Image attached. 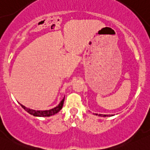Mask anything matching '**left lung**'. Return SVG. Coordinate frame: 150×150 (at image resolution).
<instances>
[{
    "instance_id": "left-lung-1",
    "label": "left lung",
    "mask_w": 150,
    "mask_h": 150,
    "mask_svg": "<svg viewBox=\"0 0 150 150\" xmlns=\"http://www.w3.org/2000/svg\"><path fill=\"white\" fill-rule=\"evenodd\" d=\"M96 115H98V114H96ZM99 116H103V117H106V116H112V115H102V114H99Z\"/></svg>"
}]
</instances>
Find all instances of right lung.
I'll use <instances>...</instances> for the list:
<instances>
[{"mask_svg":"<svg viewBox=\"0 0 150 150\" xmlns=\"http://www.w3.org/2000/svg\"><path fill=\"white\" fill-rule=\"evenodd\" d=\"M64 98L62 99V100L59 103L57 107L54 108L52 109H50V110H33V109H30L24 106L23 105L21 104V105L23 108L26 110L27 112H29L30 114L31 115H34V116H37V117H50V116L54 115L59 111L62 108V106H63L64 104Z\"/></svg>","mask_w":150,"mask_h":150,"instance_id":"add662e5","label":"right lung"}]
</instances>
